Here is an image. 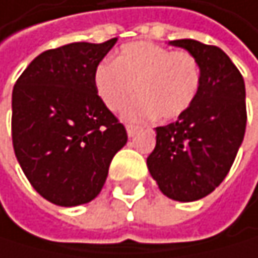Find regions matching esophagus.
<instances>
[{"label": "esophagus", "instance_id": "esophagus-1", "mask_svg": "<svg viewBox=\"0 0 258 258\" xmlns=\"http://www.w3.org/2000/svg\"><path fill=\"white\" fill-rule=\"evenodd\" d=\"M137 129H139V127L134 126V124H127V126H126V131H127V135H129V137H132V135L135 134Z\"/></svg>", "mask_w": 258, "mask_h": 258}]
</instances>
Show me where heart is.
Listing matches in <instances>:
<instances>
[{
	"mask_svg": "<svg viewBox=\"0 0 258 258\" xmlns=\"http://www.w3.org/2000/svg\"><path fill=\"white\" fill-rule=\"evenodd\" d=\"M96 93L110 110L126 104L123 115L134 121L176 119L187 112L201 88V67L188 51H173L152 42H132L115 62L102 60L95 70Z\"/></svg>",
	"mask_w": 258,
	"mask_h": 258,
	"instance_id": "heart-1",
	"label": "heart"
}]
</instances>
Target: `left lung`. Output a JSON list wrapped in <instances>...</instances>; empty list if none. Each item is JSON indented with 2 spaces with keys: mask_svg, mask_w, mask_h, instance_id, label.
Wrapping results in <instances>:
<instances>
[{
  "mask_svg": "<svg viewBox=\"0 0 258 258\" xmlns=\"http://www.w3.org/2000/svg\"><path fill=\"white\" fill-rule=\"evenodd\" d=\"M201 67V88L174 123L156 127L148 170L163 195L191 203L210 195L227 176L246 131L244 81L229 55L191 38L173 40Z\"/></svg>",
  "mask_w": 258,
  "mask_h": 258,
  "instance_id": "obj_1",
  "label": "left lung"
}]
</instances>
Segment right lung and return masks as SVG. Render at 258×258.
Instances as JSON below:
<instances>
[{"label": "right lung", "instance_id": "obj_1", "mask_svg": "<svg viewBox=\"0 0 258 258\" xmlns=\"http://www.w3.org/2000/svg\"><path fill=\"white\" fill-rule=\"evenodd\" d=\"M116 38L48 49L28 65L12 92V143L38 195L73 207L95 199L126 127L104 106L95 70Z\"/></svg>", "mask_w": 258, "mask_h": 258}]
</instances>
